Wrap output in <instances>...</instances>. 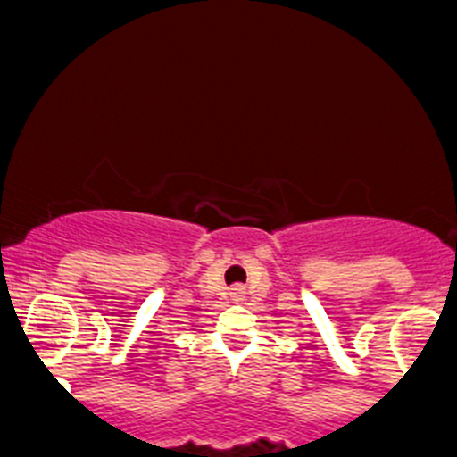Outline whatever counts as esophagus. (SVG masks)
<instances>
[{"label":"esophagus","mask_w":457,"mask_h":457,"mask_svg":"<svg viewBox=\"0 0 457 457\" xmlns=\"http://www.w3.org/2000/svg\"><path fill=\"white\" fill-rule=\"evenodd\" d=\"M244 294H246V292H244V287H233V289H230V298H233V301L235 303H239V301H244Z\"/></svg>","instance_id":"esophagus-1"}]
</instances>
